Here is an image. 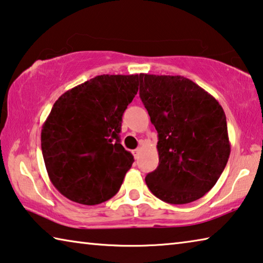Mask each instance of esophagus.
<instances>
[{
	"label": "esophagus",
	"instance_id": "1",
	"mask_svg": "<svg viewBox=\"0 0 263 263\" xmlns=\"http://www.w3.org/2000/svg\"><path fill=\"white\" fill-rule=\"evenodd\" d=\"M140 152H141V147H137V148L135 149V152H133V153H135V157H136V158H138Z\"/></svg>",
	"mask_w": 263,
	"mask_h": 263
}]
</instances>
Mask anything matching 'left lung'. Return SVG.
Segmentation results:
<instances>
[{"label":"left lung","instance_id":"left-lung-1","mask_svg":"<svg viewBox=\"0 0 263 263\" xmlns=\"http://www.w3.org/2000/svg\"><path fill=\"white\" fill-rule=\"evenodd\" d=\"M139 96L159 138V165L145 178L149 191L173 205L203 197L231 153L221 105L182 76L141 73Z\"/></svg>","mask_w":263,"mask_h":263}]
</instances>
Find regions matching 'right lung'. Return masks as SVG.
Wrapping results in <instances>:
<instances>
[{
	"mask_svg": "<svg viewBox=\"0 0 263 263\" xmlns=\"http://www.w3.org/2000/svg\"><path fill=\"white\" fill-rule=\"evenodd\" d=\"M140 74H101L68 90L41 132L48 176L61 194L98 205L119 191L133 156L120 144L122 117L138 92Z\"/></svg>",
	"mask_w": 263,
	"mask_h": 263,
	"instance_id": "1",
	"label": "right lung"
}]
</instances>
